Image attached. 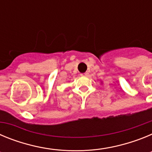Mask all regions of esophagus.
<instances>
[{
    "label": "esophagus",
    "instance_id": "34e87169",
    "mask_svg": "<svg viewBox=\"0 0 152 152\" xmlns=\"http://www.w3.org/2000/svg\"><path fill=\"white\" fill-rule=\"evenodd\" d=\"M81 76H83V77H86V76H88V72H85V73H83L81 74Z\"/></svg>",
    "mask_w": 152,
    "mask_h": 152
}]
</instances>
